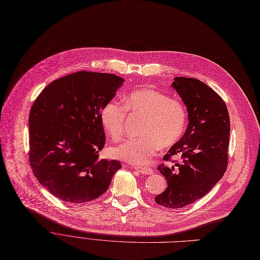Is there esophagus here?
Masks as SVG:
<instances>
[{"label": "esophagus", "mask_w": 260, "mask_h": 260, "mask_svg": "<svg viewBox=\"0 0 260 260\" xmlns=\"http://www.w3.org/2000/svg\"><path fill=\"white\" fill-rule=\"evenodd\" d=\"M134 169L137 172H139L140 174H143V175H152L154 173V171L152 169H147V168H144V167H135Z\"/></svg>", "instance_id": "esophagus-1"}]
</instances>
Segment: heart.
<instances>
[{
    "label": "heart",
    "mask_w": 260,
    "mask_h": 260,
    "mask_svg": "<svg viewBox=\"0 0 260 260\" xmlns=\"http://www.w3.org/2000/svg\"><path fill=\"white\" fill-rule=\"evenodd\" d=\"M124 106L113 100L101 111L104 131L116 139L120 137L126 119V111L144 116L139 138H127L109 147L113 158L134 166H144L156 155L159 147L168 148L178 142L185 133L187 114L183 104L172 100L155 89L142 88L126 94Z\"/></svg>",
    "instance_id": "1"
}]
</instances>
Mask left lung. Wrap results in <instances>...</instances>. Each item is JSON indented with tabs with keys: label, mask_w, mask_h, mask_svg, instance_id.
Returning a JSON list of instances; mask_svg holds the SVG:
<instances>
[{
	"label": "left lung",
	"mask_w": 260,
	"mask_h": 260,
	"mask_svg": "<svg viewBox=\"0 0 260 260\" xmlns=\"http://www.w3.org/2000/svg\"><path fill=\"white\" fill-rule=\"evenodd\" d=\"M172 87L186 106L188 125L163 157L169 161L177 155L181 163L158 167L168 186L155 201L162 207L180 209L206 196L225 173L230 117L220 95L200 80L176 77Z\"/></svg>",
	"instance_id": "obj_1"
}]
</instances>
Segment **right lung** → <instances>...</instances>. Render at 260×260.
<instances>
[{"mask_svg": "<svg viewBox=\"0 0 260 260\" xmlns=\"http://www.w3.org/2000/svg\"><path fill=\"white\" fill-rule=\"evenodd\" d=\"M124 79L113 74L78 72L54 80L29 114V163L41 185L70 203L104 194L117 160L99 159L105 144L101 111Z\"/></svg>", "mask_w": 260, "mask_h": 260, "instance_id": "1", "label": "right lung"}]
</instances>
